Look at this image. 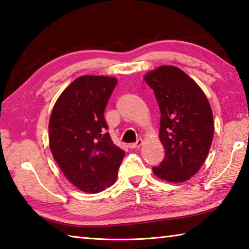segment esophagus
<instances>
[{
  "instance_id": "esophagus-1",
  "label": "esophagus",
  "mask_w": 249,
  "mask_h": 249,
  "mask_svg": "<svg viewBox=\"0 0 249 249\" xmlns=\"http://www.w3.org/2000/svg\"><path fill=\"white\" fill-rule=\"evenodd\" d=\"M142 145V140H138L136 142H134V144H129V148H140Z\"/></svg>"
}]
</instances>
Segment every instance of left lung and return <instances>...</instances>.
Returning <instances> with one entry per match:
<instances>
[{
	"label": "left lung",
	"instance_id": "8db88e82",
	"mask_svg": "<svg viewBox=\"0 0 249 249\" xmlns=\"http://www.w3.org/2000/svg\"><path fill=\"white\" fill-rule=\"evenodd\" d=\"M144 80L159 105V140L166 151L153 171L168 182H184L208 157L214 134L212 108L195 80L175 66H160L147 72Z\"/></svg>",
	"mask_w": 249,
	"mask_h": 249
}]
</instances>
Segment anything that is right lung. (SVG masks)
I'll list each match as a JSON object with an SVG mask.
<instances>
[{
  "label": "right lung",
  "mask_w": 249,
  "mask_h": 249,
  "mask_svg": "<svg viewBox=\"0 0 249 249\" xmlns=\"http://www.w3.org/2000/svg\"><path fill=\"white\" fill-rule=\"evenodd\" d=\"M117 83L107 75H82L62 91L49 119V147L62 174L86 193L115 183L125 151L107 133L104 109Z\"/></svg>",
  "instance_id": "add662e5"
}]
</instances>
